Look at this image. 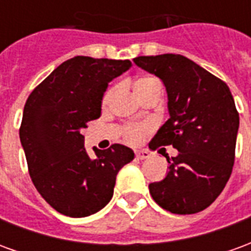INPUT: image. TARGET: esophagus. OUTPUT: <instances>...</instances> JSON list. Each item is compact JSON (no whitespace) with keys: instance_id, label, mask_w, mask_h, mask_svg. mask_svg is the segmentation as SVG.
Masks as SVG:
<instances>
[{"instance_id":"34e87169","label":"esophagus","mask_w":251,"mask_h":251,"mask_svg":"<svg viewBox=\"0 0 251 251\" xmlns=\"http://www.w3.org/2000/svg\"><path fill=\"white\" fill-rule=\"evenodd\" d=\"M136 157L138 160H145V158L151 157V153L148 152V151H137Z\"/></svg>"}]
</instances>
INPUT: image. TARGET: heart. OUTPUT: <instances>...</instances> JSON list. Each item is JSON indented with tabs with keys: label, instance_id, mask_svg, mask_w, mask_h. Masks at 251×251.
I'll return each mask as SVG.
<instances>
[{
	"label": "heart",
	"instance_id": "obj_1",
	"mask_svg": "<svg viewBox=\"0 0 251 251\" xmlns=\"http://www.w3.org/2000/svg\"><path fill=\"white\" fill-rule=\"evenodd\" d=\"M149 80H154L153 77H141V79H138L136 82V87H138L140 84L142 83H147ZM111 95H113V90H110L106 93L103 98L104 103H107L111 98ZM148 130V126L147 125H141V126H129L127 127V130H126V140L130 142H138L142 138V136L145 134V131Z\"/></svg>",
	"mask_w": 251,
	"mask_h": 251
}]
</instances>
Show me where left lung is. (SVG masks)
Here are the masks:
<instances>
[{"instance_id":"left-lung-1","label":"left lung","mask_w":251,"mask_h":251,"mask_svg":"<svg viewBox=\"0 0 251 251\" xmlns=\"http://www.w3.org/2000/svg\"><path fill=\"white\" fill-rule=\"evenodd\" d=\"M161 79L169 120L149 144L172 145L168 174L151 183L153 200L172 214H196L214 203L230 179L235 160L239 114L226 83L188 57L175 53L133 59Z\"/></svg>"}]
</instances>
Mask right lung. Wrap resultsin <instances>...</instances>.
<instances>
[{
	"label": "right lung",
	"mask_w": 251,
	"mask_h": 251,
	"mask_svg": "<svg viewBox=\"0 0 251 251\" xmlns=\"http://www.w3.org/2000/svg\"><path fill=\"white\" fill-rule=\"evenodd\" d=\"M130 60L75 56L32 91L23 113L20 141L30 179L57 212L93 215L109 203L120 169L134 158L130 148H93L90 157L82 130L100 115L109 83L127 71Z\"/></svg>",
	"instance_id": "1"
}]
</instances>
